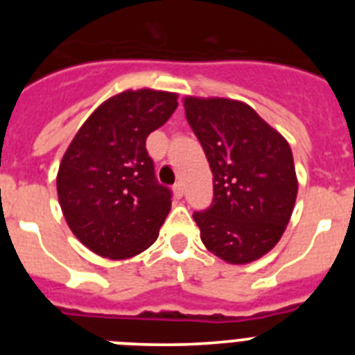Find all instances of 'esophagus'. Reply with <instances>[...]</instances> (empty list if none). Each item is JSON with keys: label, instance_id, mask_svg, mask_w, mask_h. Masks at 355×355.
Masks as SVG:
<instances>
[{"label": "esophagus", "instance_id": "esophagus-1", "mask_svg": "<svg viewBox=\"0 0 355 355\" xmlns=\"http://www.w3.org/2000/svg\"><path fill=\"white\" fill-rule=\"evenodd\" d=\"M183 192H184V190H183V183H181V181H180V183H175L174 184V196H175V199H181V197H183Z\"/></svg>", "mask_w": 355, "mask_h": 355}]
</instances>
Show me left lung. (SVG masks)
Wrapping results in <instances>:
<instances>
[{"label": "left lung", "instance_id": "8db88e82", "mask_svg": "<svg viewBox=\"0 0 355 355\" xmlns=\"http://www.w3.org/2000/svg\"><path fill=\"white\" fill-rule=\"evenodd\" d=\"M184 114L213 172V200L193 213L209 252L245 265L275 247L297 199L290 144L249 105L184 97Z\"/></svg>", "mask_w": 355, "mask_h": 355}]
</instances>
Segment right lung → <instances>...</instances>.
Listing matches in <instances>:
<instances>
[{"instance_id": "right-lung-1", "label": "right lung", "mask_w": 355, "mask_h": 355, "mask_svg": "<svg viewBox=\"0 0 355 355\" xmlns=\"http://www.w3.org/2000/svg\"><path fill=\"white\" fill-rule=\"evenodd\" d=\"M178 108V96L126 90L85 121L65 150L56 190L74 236L103 258H133L156 241L172 192L158 183L149 133Z\"/></svg>"}]
</instances>
